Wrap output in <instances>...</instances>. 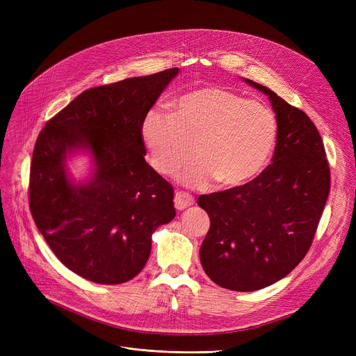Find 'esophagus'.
Instances as JSON below:
<instances>
[{"label": "esophagus", "instance_id": "34e87169", "mask_svg": "<svg viewBox=\"0 0 356 356\" xmlns=\"http://www.w3.org/2000/svg\"><path fill=\"white\" fill-rule=\"evenodd\" d=\"M193 203H195V199L191 195L184 193V192H176V195H175V208L177 211H184L186 208L192 207Z\"/></svg>", "mask_w": 356, "mask_h": 356}]
</instances>
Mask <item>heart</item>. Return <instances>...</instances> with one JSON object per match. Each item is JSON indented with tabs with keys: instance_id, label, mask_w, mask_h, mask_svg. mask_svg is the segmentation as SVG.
Here are the masks:
<instances>
[{
	"instance_id": "b5f03b06",
	"label": "heart",
	"mask_w": 356,
	"mask_h": 356,
	"mask_svg": "<svg viewBox=\"0 0 356 356\" xmlns=\"http://www.w3.org/2000/svg\"><path fill=\"white\" fill-rule=\"evenodd\" d=\"M278 125L264 104L247 101L220 86L191 90L172 105L147 112L141 125L149 161L161 175H172L196 153L197 160L180 181L207 188L213 180L235 188L254 179L270 160Z\"/></svg>"
}]
</instances>
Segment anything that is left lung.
Segmentation results:
<instances>
[{"label":"left lung","instance_id":"1","mask_svg":"<svg viewBox=\"0 0 356 356\" xmlns=\"http://www.w3.org/2000/svg\"><path fill=\"white\" fill-rule=\"evenodd\" d=\"M268 97L278 134L273 163L244 186L202 195L211 228L200 263L213 283L254 291L277 283L307 254L330 191L319 131L303 111L271 89L242 78Z\"/></svg>","mask_w":356,"mask_h":356}]
</instances>
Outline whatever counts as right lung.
<instances>
[{
  "instance_id": "add662e5",
  "label": "right lung",
  "mask_w": 356,
  "mask_h": 356,
  "mask_svg": "<svg viewBox=\"0 0 356 356\" xmlns=\"http://www.w3.org/2000/svg\"><path fill=\"white\" fill-rule=\"evenodd\" d=\"M177 67L82 92L37 138L30 168V211L47 245L73 273L121 284L147 264L152 236L173 220V188L144 156L143 120ZM86 154L82 182L67 160Z\"/></svg>"
}]
</instances>
